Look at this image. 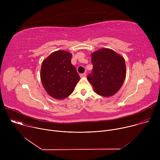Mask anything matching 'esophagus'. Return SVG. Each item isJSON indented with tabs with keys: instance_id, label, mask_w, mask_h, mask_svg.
<instances>
[{
	"instance_id": "1",
	"label": "esophagus",
	"mask_w": 160,
	"mask_h": 160,
	"mask_svg": "<svg viewBox=\"0 0 160 160\" xmlns=\"http://www.w3.org/2000/svg\"><path fill=\"white\" fill-rule=\"evenodd\" d=\"M80 77H85V76H86V73H81V74H80Z\"/></svg>"
}]
</instances>
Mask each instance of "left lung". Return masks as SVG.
Here are the masks:
<instances>
[{"mask_svg":"<svg viewBox=\"0 0 160 160\" xmlns=\"http://www.w3.org/2000/svg\"><path fill=\"white\" fill-rule=\"evenodd\" d=\"M92 70L87 79L95 92L107 97L115 94L126 76L124 58L111 49L103 48L92 54Z\"/></svg>","mask_w":160,"mask_h":160,"instance_id":"left-lung-1","label":"left lung"}]
</instances>
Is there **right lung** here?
<instances>
[{
  "mask_svg": "<svg viewBox=\"0 0 160 160\" xmlns=\"http://www.w3.org/2000/svg\"><path fill=\"white\" fill-rule=\"evenodd\" d=\"M71 59L70 52L58 51L42 62L41 81L48 94L54 99L69 96L80 79Z\"/></svg>",
  "mask_w": 160,
  "mask_h": 160,
  "instance_id": "right-lung-1",
  "label": "right lung"
}]
</instances>
